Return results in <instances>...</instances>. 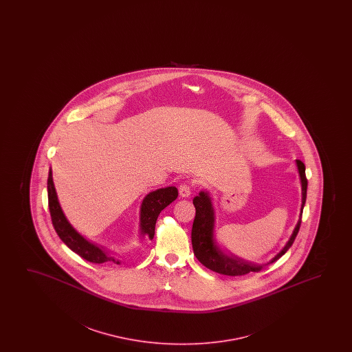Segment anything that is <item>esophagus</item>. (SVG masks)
I'll return each mask as SVG.
<instances>
[{
	"instance_id": "1",
	"label": "esophagus",
	"mask_w": 352,
	"mask_h": 352,
	"mask_svg": "<svg viewBox=\"0 0 352 352\" xmlns=\"http://www.w3.org/2000/svg\"><path fill=\"white\" fill-rule=\"evenodd\" d=\"M191 191H192V188L190 186V184L184 183L179 186V193L182 197H188L191 195Z\"/></svg>"
}]
</instances>
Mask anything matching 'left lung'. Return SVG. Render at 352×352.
Segmentation results:
<instances>
[{
  "label": "left lung",
  "instance_id": "1",
  "mask_svg": "<svg viewBox=\"0 0 352 352\" xmlns=\"http://www.w3.org/2000/svg\"><path fill=\"white\" fill-rule=\"evenodd\" d=\"M299 175L302 182V210H300V219L297 226L294 228V234L289 238V243L285 245L284 249L275 256L272 262L279 260L286 251L289 250L294 244L296 236L298 234L299 227L302 222V214H303L304 204L307 199V188H308V179L305 177V166L300 160H297ZM193 206L196 208V217L193 220L192 232H191V241H192L193 254L197 257V260L208 270L217 272L219 274L230 275V276H238L245 275L250 272H258L262 268L261 265H248L243 261L234 260L231 257L223 255L219 250L214 241H212V226H214V212H212L210 198L207 193L201 192L199 196L193 198Z\"/></svg>",
  "mask_w": 352,
  "mask_h": 352
}]
</instances>
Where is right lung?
<instances>
[{"instance_id": "obj_1", "label": "right lung", "mask_w": 352, "mask_h": 352, "mask_svg": "<svg viewBox=\"0 0 352 352\" xmlns=\"http://www.w3.org/2000/svg\"><path fill=\"white\" fill-rule=\"evenodd\" d=\"M47 188H48V206L50 217H52L54 228L58 233V236H60V239L71 250L74 251L84 260L89 261L91 263H98V265L106 263V262L119 263L114 257L108 255L100 248H97L96 245L85 241L82 236H79L77 232L73 230L72 226L68 223L58 202L56 192L54 188L53 178H52V170H49ZM177 197H178V188L170 186V188L156 190L144 198V201L142 203V210H140V228H142L143 234H148L150 239L154 238L155 225H156V220L159 217L160 212H162L164 208L169 206L173 201H175Z\"/></svg>"}]
</instances>
